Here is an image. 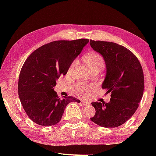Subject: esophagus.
<instances>
[{"mask_svg":"<svg viewBox=\"0 0 156 156\" xmlns=\"http://www.w3.org/2000/svg\"><path fill=\"white\" fill-rule=\"evenodd\" d=\"M81 102H82V104H83V105H84V106H85V107L89 106V105H90L89 102H87L85 101H81Z\"/></svg>","mask_w":156,"mask_h":156,"instance_id":"esophagus-1","label":"esophagus"}]
</instances>
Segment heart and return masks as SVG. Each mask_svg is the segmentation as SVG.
<instances>
[{"label":"heart","mask_w":156,"mask_h":156,"mask_svg":"<svg viewBox=\"0 0 156 156\" xmlns=\"http://www.w3.org/2000/svg\"><path fill=\"white\" fill-rule=\"evenodd\" d=\"M84 59L85 60L87 64L89 66V67L91 69V70H93L94 69L104 67L105 66V60L103 59V58H102L101 55L98 54V53H91V54L84 56ZM78 62V60L77 58L73 60L72 64L70 65L69 69V71L71 72V71L77 65ZM91 88L92 86H87L85 85V84H78L77 87H76V91H77L79 94L83 95Z\"/></svg>","instance_id":"1"}]
</instances>
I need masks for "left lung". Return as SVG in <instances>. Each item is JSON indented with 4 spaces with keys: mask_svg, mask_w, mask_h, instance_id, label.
I'll list each match as a JSON object with an SVG mask.
<instances>
[{
    "mask_svg": "<svg viewBox=\"0 0 156 156\" xmlns=\"http://www.w3.org/2000/svg\"><path fill=\"white\" fill-rule=\"evenodd\" d=\"M90 45L104 58L107 74L102 88L112 93L109 102H91L96 113L90 119L104 127H117L138 109L144 91L143 70L138 58L124 46L93 40Z\"/></svg>",
    "mask_w": 156,
    "mask_h": 156,
    "instance_id": "1",
    "label": "left lung"
}]
</instances>
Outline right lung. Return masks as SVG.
<instances>
[{
    "label": "right lung",
    "instance_id": "right-lung-1",
    "mask_svg": "<svg viewBox=\"0 0 156 156\" xmlns=\"http://www.w3.org/2000/svg\"><path fill=\"white\" fill-rule=\"evenodd\" d=\"M88 43L89 39L84 38L53 41L36 49L26 59L20 72L18 91L23 109L34 122L56 125L69 102H80L70 96L60 98L53 87Z\"/></svg>",
    "mask_w": 156,
    "mask_h": 156
}]
</instances>
